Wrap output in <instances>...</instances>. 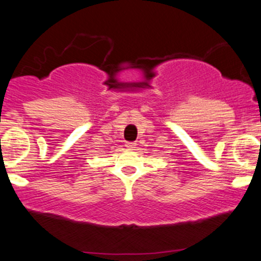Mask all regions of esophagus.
<instances>
[{
  "label": "esophagus",
  "mask_w": 261,
  "mask_h": 261,
  "mask_svg": "<svg viewBox=\"0 0 261 261\" xmlns=\"http://www.w3.org/2000/svg\"><path fill=\"white\" fill-rule=\"evenodd\" d=\"M125 146H126L128 149H134L135 146H136V142H126V145Z\"/></svg>",
  "instance_id": "esophagus-1"
}]
</instances>
